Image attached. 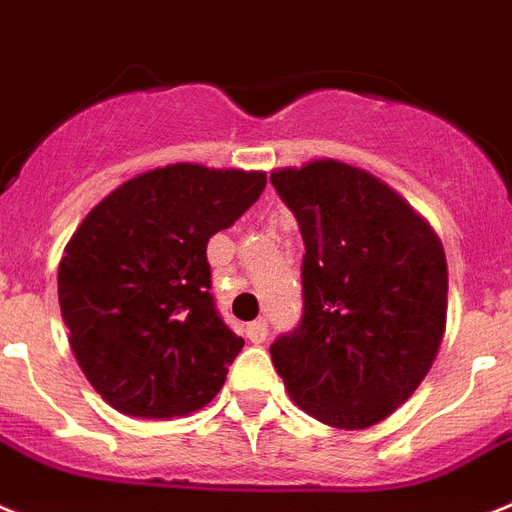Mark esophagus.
<instances>
[{
	"instance_id": "obj_1",
	"label": "esophagus",
	"mask_w": 512,
	"mask_h": 512,
	"mask_svg": "<svg viewBox=\"0 0 512 512\" xmlns=\"http://www.w3.org/2000/svg\"><path fill=\"white\" fill-rule=\"evenodd\" d=\"M266 335H269V324H266V319H256V322H251L246 327V337L251 342H256V345L264 342Z\"/></svg>"
}]
</instances>
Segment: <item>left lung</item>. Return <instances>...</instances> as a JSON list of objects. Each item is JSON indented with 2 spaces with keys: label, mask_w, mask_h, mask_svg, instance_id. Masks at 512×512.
I'll use <instances>...</instances> for the list:
<instances>
[{
  "label": "left lung",
  "mask_w": 512,
  "mask_h": 512,
  "mask_svg": "<svg viewBox=\"0 0 512 512\" xmlns=\"http://www.w3.org/2000/svg\"><path fill=\"white\" fill-rule=\"evenodd\" d=\"M303 235L301 324L272 363L303 411L366 429L411 398L447 319V261L434 230L369 172L316 159L272 172Z\"/></svg>",
  "instance_id": "left-lung-1"
}]
</instances>
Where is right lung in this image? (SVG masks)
Listing matches in <instances>:
<instances>
[{"label":"right lung","mask_w":512,"mask_h":512,"mask_svg":"<svg viewBox=\"0 0 512 512\" xmlns=\"http://www.w3.org/2000/svg\"><path fill=\"white\" fill-rule=\"evenodd\" d=\"M264 185V172L167 164L80 222L59 261V308L75 361L114 411L185 416L222 390L243 337L214 306L206 243Z\"/></svg>","instance_id":"1"}]
</instances>
